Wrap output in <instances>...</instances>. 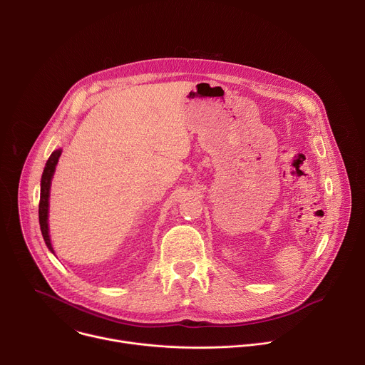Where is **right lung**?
Masks as SVG:
<instances>
[{
  "instance_id": "add662e5",
  "label": "right lung",
  "mask_w": 365,
  "mask_h": 365,
  "mask_svg": "<svg viewBox=\"0 0 365 365\" xmlns=\"http://www.w3.org/2000/svg\"><path fill=\"white\" fill-rule=\"evenodd\" d=\"M62 154V150H55L50 154V158L44 166L43 175H41V183H40V203H38V222H40V230L41 235L44 238V242L47 248L53 252V247H51L50 242V235H48V196H50V185H51V178H53L56 165L59 162V158Z\"/></svg>"
}]
</instances>
